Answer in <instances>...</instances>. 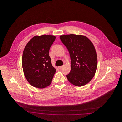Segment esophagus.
I'll list each match as a JSON object with an SVG mask.
<instances>
[{"label":"esophagus","instance_id":"esophagus-1","mask_svg":"<svg viewBox=\"0 0 122 122\" xmlns=\"http://www.w3.org/2000/svg\"><path fill=\"white\" fill-rule=\"evenodd\" d=\"M63 66H59V67H58V69L59 70H61L63 67Z\"/></svg>","mask_w":122,"mask_h":122}]
</instances>
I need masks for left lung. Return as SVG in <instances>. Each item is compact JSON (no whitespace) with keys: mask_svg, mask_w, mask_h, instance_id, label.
Listing matches in <instances>:
<instances>
[{"mask_svg":"<svg viewBox=\"0 0 122 122\" xmlns=\"http://www.w3.org/2000/svg\"><path fill=\"white\" fill-rule=\"evenodd\" d=\"M60 38L67 48L71 58V70L66 76L68 81L77 86L87 84L95 76L97 65L93 43L82 35H61Z\"/></svg>","mask_w":122,"mask_h":122,"instance_id":"left-lung-1","label":"left lung"}]
</instances>
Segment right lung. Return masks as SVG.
I'll use <instances>...</instances> for the list:
<instances>
[{
  "mask_svg": "<svg viewBox=\"0 0 122 122\" xmlns=\"http://www.w3.org/2000/svg\"><path fill=\"white\" fill-rule=\"evenodd\" d=\"M55 38L52 35L35 36L25 47L22 58L24 73L34 87L44 88L52 82L56 70L52 66L49 51Z\"/></svg>",
  "mask_w": 122,
  "mask_h": 122,
  "instance_id": "add662e5",
  "label": "right lung"
}]
</instances>
